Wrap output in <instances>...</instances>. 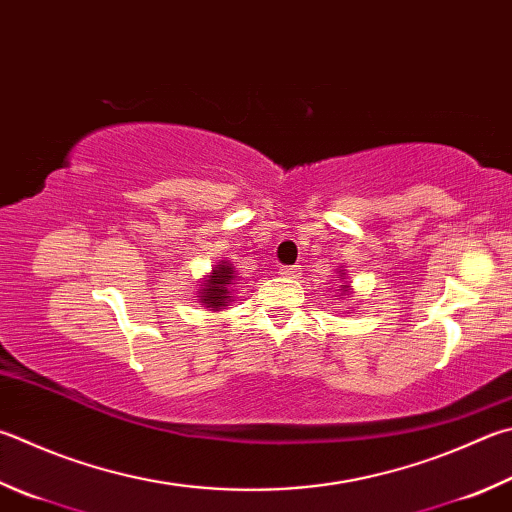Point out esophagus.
<instances>
[{"mask_svg": "<svg viewBox=\"0 0 512 512\" xmlns=\"http://www.w3.org/2000/svg\"><path fill=\"white\" fill-rule=\"evenodd\" d=\"M280 275L286 277V280H295L300 275V268L297 266H280Z\"/></svg>", "mask_w": 512, "mask_h": 512, "instance_id": "34e87169", "label": "esophagus"}]
</instances>
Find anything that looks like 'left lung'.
Listing matches in <instances>:
<instances>
[{"instance_id": "8db88e82", "label": "left lung", "mask_w": 512, "mask_h": 512, "mask_svg": "<svg viewBox=\"0 0 512 512\" xmlns=\"http://www.w3.org/2000/svg\"><path fill=\"white\" fill-rule=\"evenodd\" d=\"M340 277H342V280H345V273H342ZM338 291H342V293H349V284H340Z\"/></svg>"}]
</instances>
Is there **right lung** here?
Here are the masks:
<instances>
[{
    "label": "right lung",
    "mask_w": 512,
    "mask_h": 512,
    "mask_svg": "<svg viewBox=\"0 0 512 512\" xmlns=\"http://www.w3.org/2000/svg\"><path fill=\"white\" fill-rule=\"evenodd\" d=\"M232 280H235V271H232V264H228L226 259L212 268V273L203 280L201 288H199V300L201 304L206 306L210 311H219L221 306L230 304L232 297Z\"/></svg>",
    "instance_id": "obj_1"
}]
</instances>
